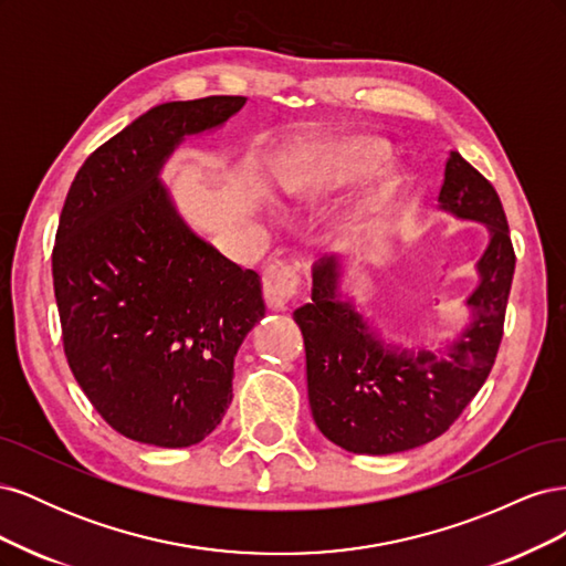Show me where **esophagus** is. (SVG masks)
I'll list each match as a JSON object with an SVG mask.
<instances>
[{
	"label": "esophagus",
	"instance_id": "esophagus-1",
	"mask_svg": "<svg viewBox=\"0 0 566 566\" xmlns=\"http://www.w3.org/2000/svg\"><path fill=\"white\" fill-rule=\"evenodd\" d=\"M300 287L297 266H269L264 273V297L271 310H285Z\"/></svg>",
	"mask_w": 566,
	"mask_h": 566
}]
</instances>
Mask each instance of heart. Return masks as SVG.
<instances>
[{
	"instance_id": "heart-1",
	"label": "heart",
	"mask_w": 566,
	"mask_h": 566,
	"mask_svg": "<svg viewBox=\"0 0 566 566\" xmlns=\"http://www.w3.org/2000/svg\"><path fill=\"white\" fill-rule=\"evenodd\" d=\"M389 146L378 136H345V139L310 144L283 179L285 191L295 198L314 200L364 179L387 163ZM387 188L385 193H389ZM382 193V196H385ZM354 221H364V214H356Z\"/></svg>"
}]
</instances>
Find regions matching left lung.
<instances>
[{"mask_svg":"<svg viewBox=\"0 0 566 566\" xmlns=\"http://www.w3.org/2000/svg\"><path fill=\"white\" fill-rule=\"evenodd\" d=\"M439 202L460 219L482 221L491 235L476 262L479 285L468 297L472 321L447 354L385 345L339 297L335 256L314 264L312 302L293 314L304 337L312 416L323 437L345 451L389 455L441 437L482 389L499 354L515 273L501 198L451 150Z\"/></svg>","mask_w":566,"mask_h":566,"instance_id":"obj_1","label":"left lung"}]
</instances>
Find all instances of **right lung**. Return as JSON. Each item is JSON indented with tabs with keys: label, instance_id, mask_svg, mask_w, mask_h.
<instances>
[{
	"label": "right lung",
	"instance_id": "1",
	"mask_svg": "<svg viewBox=\"0 0 566 566\" xmlns=\"http://www.w3.org/2000/svg\"><path fill=\"white\" fill-rule=\"evenodd\" d=\"M245 96L150 108L84 160L65 196L51 271L63 349L115 432L163 449L202 441L233 399V358L264 316L260 276L186 227L160 169L188 134Z\"/></svg>",
	"mask_w": 566,
	"mask_h": 566
}]
</instances>
